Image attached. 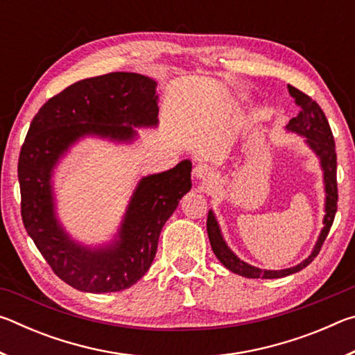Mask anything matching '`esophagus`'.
I'll list each match as a JSON object with an SVG mask.
<instances>
[{
	"mask_svg": "<svg viewBox=\"0 0 355 355\" xmlns=\"http://www.w3.org/2000/svg\"><path fill=\"white\" fill-rule=\"evenodd\" d=\"M194 177L199 180H211L213 177L211 167H208L207 164H197L194 167Z\"/></svg>",
	"mask_w": 355,
	"mask_h": 355,
	"instance_id": "1",
	"label": "esophagus"
}]
</instances>
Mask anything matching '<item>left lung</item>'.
<instances>
[{
	"label": "left lung",
	"mask_w": 355,
	"mask_h": 355,
	"mask_svg": "<svg viewBox=\"0 0 355 355\" xmlns=\"http://www.w3.org/2000/svg\"><path fill=\"white\" fill-rule=\"evenodd\" d=\"M288 92H290V95L294 98V103L300 107V111L296 117H293L290 120V123L286 125V130L307 137V144L310 148L313 150L321 159V167L324 171V183H326V216H324V228L321 230V235L318 238V243L313 252H311V255L309 258H305L302 263L294 268L282 269V271H264V269L250 266V264L239 260V258L227 248L224 238L220 235L218 220H216L213 211H209L207 219V232L214 255L219 258V261L224 264L228 271L239 274L248 279H280L286 277V275L290 274L299 272L300 269L309 266V264L315 260L316 255L320 254L322 244L329 235L330 227L334 224L336 213V202H338V188H336V153L334 135L326 119V114L322 112L320 105H318L313 98L309 97L307 94L300 92L299 89L288 86Z\"/></svg>",
	"instance_id": "obj_1"
}]
</instances>
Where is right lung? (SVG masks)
Returning <instances> with one entry per match:
<instances>
[{
	"instance_id": "obj_1",
	"label": "right lung",
	"mask_w": 355,
	"mask_h": 355,
	"mask_svg": "<svg viewBox=\"0 0 355 355\" xmlns=\"http://www.w3.org/2000/svg\"><path fill=\"white\" fill-rule=\"evenodd\" d=\"M158 123L156 83L128 71L86 78L51 97L35 114L19 158L21 219L46 263L65 284L87 293L130 288L148 271L166 220L191 189V163L144 177L120 227L105 249L71 241L58 224L51 173L59 156L83 136L114 141L136 136L133 127Z\"/></svg>"
}]
</instances>
